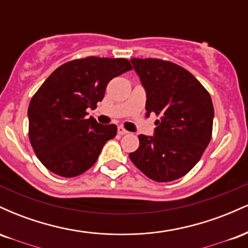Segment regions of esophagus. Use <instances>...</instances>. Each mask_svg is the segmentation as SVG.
<instances>
[{
  "label": "esophagus",
  "instance_id": "1",
  "mask_svg": "<svg viewBox=\"0 0 248 248\" xmlns=\"http://www.w3.org/2000/svg\"><path fill=\"white\" fill-rule=\"evenodd\" d=\"M118 134H119V135H126V134H128V132L126 129H124V127H119L118 128Z\"/></svg>",
  "mask_w": 248,
  "mask_h": 248
}]
</instances>
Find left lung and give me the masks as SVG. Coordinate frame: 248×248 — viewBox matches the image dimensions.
Segmentation results:
<instances>
[{"mask_svg":"<svg viewBox=\"0 0 248 248\" xmlns=\"http://www.w3.org/2000/svg\"><path fill=\"white\" fill-rule=\"evenodd\" d=\"M146 90V116L155 113L153 136L139 135L140 146L129 158L147 177L171 182L201 160L212 136L211 96L189 71L155 58L130 59Z\"/></svg>","mask_w":248,"mask_h":248,"instance_id":"8db88e82","label":"left lung"}]
</instances>
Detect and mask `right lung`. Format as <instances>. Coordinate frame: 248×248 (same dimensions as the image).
<instances>
[{
    "mask_svg": "<svg viewBox=\"0 0 248 248\" xmlns=\"http://www.w3.org/2000/svg\"><path fill=\"white\" fill-rule=\"evenodd\" d=\"M130 70L124 58L87 57L51 73L28 108L30 143L43 166L62 177H76L95 163L118 128L86 119V109L104 99L108 82Z\"/></svg>",
    "mask_w": 248,
    "mask_h": 248,
    "instance_id": "add662e5",
    "label": "right lung"
}]
</instances>
